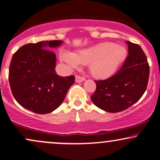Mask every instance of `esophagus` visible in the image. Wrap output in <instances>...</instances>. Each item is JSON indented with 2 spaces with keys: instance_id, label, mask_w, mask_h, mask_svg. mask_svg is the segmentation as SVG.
<instances>
[{
  "instance_id": "1",
  "label": "esophagus",
  "mask_w": 160,
  "mask_h": 160,
  "mask_svg": "<svg viewBox=\"0 0 160 160\" xmlns=\"http://www.w3.org/2000/svg\"><path fill=\"white\" fill-rule=\"evenodd\" d=\"M84 80V78L83 76H76V82H82Z\"/></svg>"
}]
</instances>
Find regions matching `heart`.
<instances>
[{
  "label": "heart",
  "instance_id": "obj_1",
  "mask_svg": "<svg viewBox=\"0 0 160 160\" xmlns=\"http://www.w3.org/2000/svg\"><path fill=\"white\" fill-rule=\"evenodd\" d=\"M127 54V49L123 46L112 42H102L75 54L64 52L61 54V58L73 69L79 64H89L92 76L107 78L115 73Z\"/></svg>",
  "mask_w": 160,
  "mask_h": 160
}]
</instances>
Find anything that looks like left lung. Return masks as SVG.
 <instances>
[{
    "label": "left lung",
    "instance_id": "left-lung-1",
    "mask_svg": "<svg viewBox=\"0 0 160 160\" xmlns=\"http://www.w3.org/2000/svg\"><path fill=\"white\" fill-rule=\"evenodd\" d=\"M129 54L121 68L105 80L95 81L97 88L91 98L96 106L106 112H122L132 106L147 89L150 67L148 58L136 43L127 41Z\"/></svg>",
    "mask_w": 160,
    "mask_h": 160
}]
</instances>
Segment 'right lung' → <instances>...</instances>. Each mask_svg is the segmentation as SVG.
Returning a JSON list of instances; mask_svg holds the SVG:
<instances>
[{"label": "right lung", "instance_id": "1", "mask_svg": "<svg viewBox=\"0 0 160 160\" xmlns=\"http://www.w3.org/2000/svg\"><path fill=\"white\" fill-rule=\"evenodd\" d=\"M61 40L28 43L13 54L9 68V82L16 100L37 114L53 112L63 102L75 76L56 74V55L52 48Z\"/></svg>", "mask_w": 160, "mask_h": 160}]
</instances>
